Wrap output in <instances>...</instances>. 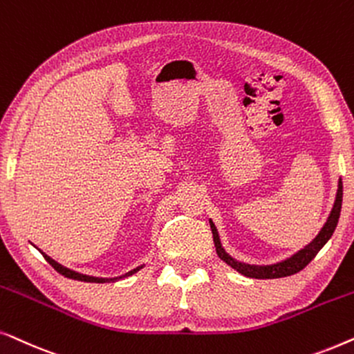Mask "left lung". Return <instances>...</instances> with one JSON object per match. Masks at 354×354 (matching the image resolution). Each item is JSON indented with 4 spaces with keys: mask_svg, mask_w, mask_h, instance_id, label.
<instances>
[{
    "mask_svg": "<svg viewBox=\"0 0 354 354\" xmlns=\"http://www.w3.org/2000/svg\"><path fill=\"white\" fill-rule=\"evenodd\" d=\"M342 201H343V185L342 180L338 181V191H337V197H335V204H333V209L328 215L327 221H325L324 228L320 230L317 236H315L313 241H310L308 246L304 249H301L296 254H293L290 259L286 261H281L279 263H272V266H249V263H243L234 261L232 256L225 252V249L221 248L220 243V236L218 232H216L214 221H210V228H212V234H214V243L216 248V254L221 261L232 266L234 270H238L241 275L249 277V279H281V277H290L298 273L299 270L308 266V263L313 261V259L317 256V252L325 246V243L332 238L333 232H335L338 218H340V212H342Z\"/></svg>",
    "mask_w": 354,
    "mask_h": 354,
    "instance_id": "left-lung-1",
    "label": "left lung"
}]
</instances>
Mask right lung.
<instances>
[{"instance_id":"obj_1","label":"right lung","mask_w":354,"mask_h":354,"mask_svg":"<svg viewBox=\"0 0 354 354\" xmlns=\"http://www.w3.org/2000/svg\"><path fill=\"white\" fill-rule=\"evenodd\" d=\"M41 254H44V252H41ZM44 257H45V261L48 262L50 266L53 267L56 272L61 273V275L68 277V279H73V280H79V281H88V283H105V281H115V280L124 279V277H129V275H133V273H136V272H138V270H140V268H142V266H140V267H138V268H134V270L128 272V273H126V275L116 277V279H98V277H88V275H84V273H77V272H74V270H69V268L63 267V266H61V263L55 262L53 259L46 256V254H44Z\"/></svg>"}]
</instances>
